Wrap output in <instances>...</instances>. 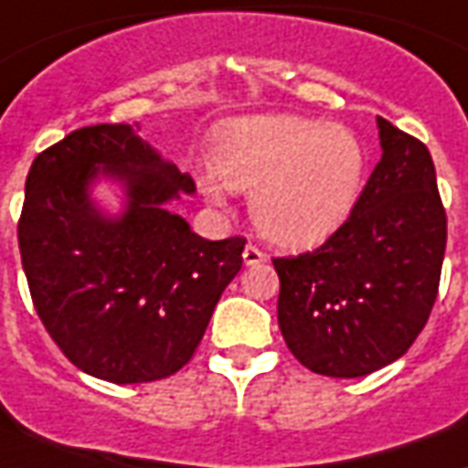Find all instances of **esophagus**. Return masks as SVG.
<instances>
[{
	"instance_id": "esophagus-1",
	"label": "esophagus",
	"mask_w": 468,
	"mask_h": 468,
	"mask_svg": "<svg viewBox=\"0 0 468 468\" xmlns=\"http://www.w3.org/2000/svg\"><path fill=\"white\" fill-rule=\"evenodd\" d=\"M243 261L245 265H261V262L265 261V252H262L261 248H255V245H245Z\"/></svg>"
}]
</instances>
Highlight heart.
<instances>
[{"label":"heart","instance_id":"heart-1","mask_svg":"<svg viewBox=\"0 0 468 468\" xmlns=\"http://www.w3.org/2000/svg\"><path fill=\"white\" fill-rule=\"evenodd\" d=\"M367 154L355 131L303 116H250L218 131L216 173L203 193L225 206V186L250 193V213L280 245L330 238L362 196Z\"/></svg>","mask_w":468,"mask_h":468}]
</instances>
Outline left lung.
Segmentation results:
<instances>
[{"label": "left lung", "instance_id": "8db88e82", "mask_svg": "<svg viewBox=\"0 0 468 468\" xmlns=\"http://www.w3.org/2000/svg\"><path fill=\"white\" fill-rule=\"evenodd\" d=\"M382 161L357 206L310 252L275 258L278 322L317 375H372L424 330L439 292L446 213L427 146L377 119Z\"/></svg>", "mask_w": 468, "mask_h": 468}]
</instances>
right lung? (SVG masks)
<instances>
[{
	"label": "right lung",
	"mask_w": 468,
	"mask_h": 468,
	"mask_svg": "<svg viewBox=\"0 0 468 468\" xmlns=\"http://www.w3.org/2000/svg\"><path fill=\"white\" fill-rule=\"evenodd\" d=\"M99 175L127 190V210L103 217L88 196ZM196 193L188 173L126 123L71 131L27 176L19 250L31 300L58 349L113 384L155 382L188 365L245 238L206 240L168 203Z\"/></svg>",
	"instance_id": "add662e5"
}]
</instances>
